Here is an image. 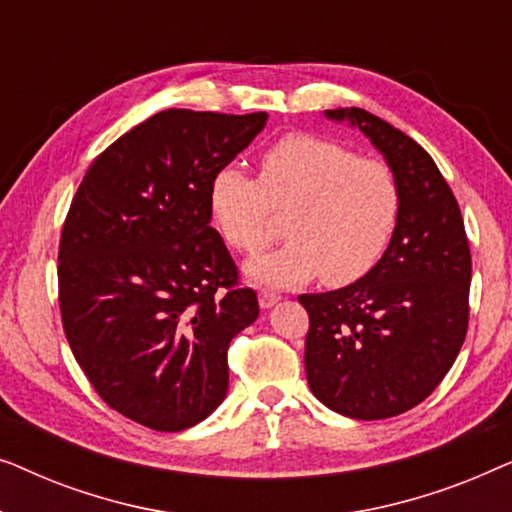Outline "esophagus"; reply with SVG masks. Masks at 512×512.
Segmentation results:
<instances>
[{"label":"esophagus","instance_id":"esophagus-1","mask_svg":"<svg viewBox=\"0 0 512 512\" xmlns=\"http://www.w3.org/2000/svg\"><path fill=\"white\" fill-rule=\"evenodd\" d=\"M279 300H282V296H279V293H275V291H261V293H258V305H261L263 310H268V307L277 305Z\"/></svg>","mask_w":512,"mask_h":512}]
</instances>
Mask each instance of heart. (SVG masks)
<instances>
[{"mask_svg":"<svg viewBox=\"0 0 512 512\" xmlns=\"http://www.w3.org/2000/svg\"><path fill=\"white\" fill-rule=\"evenodd\" d=\"M209 212L230 247L258 254L286 214L289 242L247 265L256 284L319 277L345 286L380 263L401 219V186L382 160L312 135H286L261 156V179L223 167L209 184Z\"/></svg>","mask_w":512,"mask_h":512,"instance_id":"obj_1","label":"heart"}]
</instances>
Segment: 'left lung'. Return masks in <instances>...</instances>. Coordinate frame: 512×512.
<instances>
[{"mask_svg":"<svg viewBox=\"0 0 512 512\" xmlns=\"http://www.w3.org/2000/svg\"><path fill=\"white\" fill-rule=\"evenodd\" d=\"M359 128L401 186V219L380 263L354 284L305 293V373L326 408L387 419L443 382L468 328L471 249L457 198L433 158L363 109H328Z\"/></svg>","mask_w":512,"mask_h":512,"instance_id":"obj_1","label":"left lung"}]
</instances>
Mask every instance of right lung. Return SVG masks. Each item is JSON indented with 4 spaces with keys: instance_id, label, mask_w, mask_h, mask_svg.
<instances>
[{
    "instance_id": "obj_1",
    "label": "right lung",
    "mask_w": 512,
    "mask_h": 512,
    "mask_svg": "<svg viewBox=\"0 0 512 512\" xmlns=\"http://www.w3.org/2000/svg\"><path fill=\"white\" fill-rule=\"evenodd\" d=\"M268 114L167 109L93 160L62 226L58 286L74 359L109 408L184 431L228 391V345L256 291L209 226V184Z\"/></svg>"
}]
</instances>
